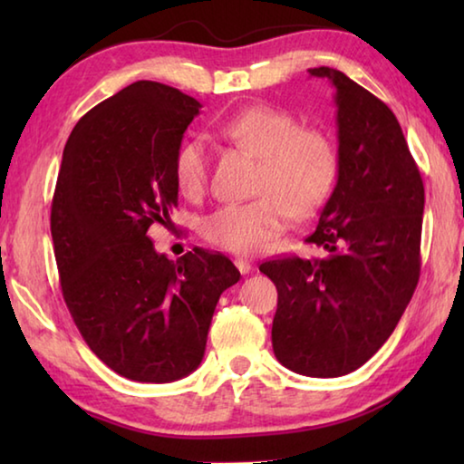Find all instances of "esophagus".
<instances>
[{
	"mask_svg": "<svg viewBox=\"0 0 464 464\" xmlns=\"http://www.w3.org/2000/svg\"><path fill=\"white\" fill-rule=\"evenodd\" d=\"M235 266H237V270L243 274V276L251 272V264L247 260H241V257H237V260H235Z\"/></svg>",
	"mask_w": 464,
	"mask_h": 464,
	"instance_id": "34e87169",
	"label": "esophagus"
}]
</instances>
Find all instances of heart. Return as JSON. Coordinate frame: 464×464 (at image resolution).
Instances as JSON below:
<instances>
[{
  "label": "heart",
  "mask_w": 464,
  "mask_h": 464,
  "mask_svg": "<svg viewBox=\"0 0 464 464\" xmlns=\"http://www.w3.org/2000/svg\"><path fill=\"white\" fill-rule=\"evenodd\" d=\"M235 145L260 157L254 192L247 202H231L204 217L202 235L233 254H254L286 229L288 215L309 217L324 207L337 178V149L315 127H301L282 108L251 106L218 124ZM210 174V147L204 137L179 145L174 178L179 192L196 198Z\"/></svg>",
  "instance_id": "b5f03b06"
}]
</instances>
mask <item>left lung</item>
<instances>
[{"label":"left lung","instance_id":"obj_1","mask_svg":"<svg viewBox=\"0 0 464 464\" xmlns=\"http://www.w3.org/2000/svg\"><path fill=\"white\" fill-rule=\"evenodd\" d=\"M337 182L307 243L321 257L260 266L278 290L272 348L288 371L334 379L389 340L420 280L423 182L391 108L332 67Z\"/></svg>","mask_w":464,"mask_h":464}]
</instances>
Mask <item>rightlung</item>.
Listing matches in <instances>:
<instances>
[{
	"instance_id": "add662e5",
	"label": "right lung",
	"mask_w": 464,
	"mask_h": 464,
	"mask_svg": "<svg viewBox=\"0 0 464 464\" xmlns=\"http://www.w3.org/2000/svg\"><path fill=\"white\" fill-rule=\"evenodd\" d=\"M200 108L135 82L92 108L63 151L51 208L63 298L93 354L130 381L194 372L218 296L241 276L200 247L169 260L147 235L178 207L176 153Z\"/></svg>"
}]
</instances>
